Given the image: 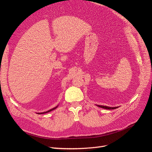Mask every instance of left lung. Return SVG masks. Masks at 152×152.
Instances as JSON below:
<instances>
[{
    "instance_id": "8db88e82",
    "label": "left lung",
    "mask_w": 152,
    "mask_h": 152,
    "mask_svg": "<svg viewBox=\"0 0 152 152\" xmlns=\"http://www.w3.org/2000/svg\"><path fill=\"white\" fill-rule=\"evenodd\" d=\"M97 106L100 108L107 109V110H113V109H115V108H118V107H106V106H102V105H97Z\"/></svg>"
}]
</instances>
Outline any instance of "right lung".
<instances>
[{"label": "right lung", "mask_w": 152, "mask_h": 152, "mask_svg": "<svg viewBox=\"0 0 152 152\" xmlns=\"http://www.w3.org/2000/svg\"><path fill=\"white\" fill-rule=\"evenodd\" d=\"M58 107V106L56 107H55V108H53V109H51V110H49V111H47V112H43V113H39V114H42V113H48V112H50V111H52V110H54V109H56V108Z\"/></svg>", "instance_id": "right-lung-1"}]
</instances>
